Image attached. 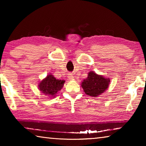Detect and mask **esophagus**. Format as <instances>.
I'll list each match as a JSON object with an SVG mask.
<instances>
[{"mask_svg":"<svg viewBox=\"0 0 146 146\" xmlns=\"http://www.w3.org/2000/svg\"><path fill=\"white\" fill-rule=\"evenodd\" d=\"M68 78L69 80H73V78H74V76L73 75L72 73H68Z\"/></svg>","mask_w":146,"mask_h":146,"instance_id":"1","label":"esophagus"}]
</instances>
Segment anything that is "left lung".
<instances>
[{"mask_svg":"<svg viewBox=\"0 0 146 146\" xmlns=\"http://www.w3.org/2000/svg\"><path fill=\"white\" fill-rule=\"evenodd\" d=\"M110 79L90 71L88 77L84 79L81 86L86 95L96 97L103 93L109 87Z\"/></svg>","mask_w":146,"mask_h":146,"instance_id":"8db88e82","label":"left lung"}]
</instances>
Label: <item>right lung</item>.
<instances>
[{"label": "right lung", "mask_w": 146, "mask_h": 146, "mask_svg": "<svg viewBox=\"0 0 146 146\" xmlns=\"http://www.w3.org/2000/svg\"><path fill=\"white\" fill-rule=\"evenodd\" d=\"M64 82L65 81L64 80H58L51 74H49L39 83L38 89L46 95L55 97L58 91L63 88Z\"/></svg>", "instance_id": "obj_1"}]
</instances>
